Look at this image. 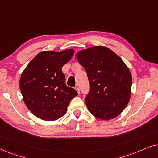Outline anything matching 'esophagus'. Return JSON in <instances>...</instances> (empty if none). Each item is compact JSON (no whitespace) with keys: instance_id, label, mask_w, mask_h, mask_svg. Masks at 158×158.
Masks as SVG:
<instances>
[{"instance_id":"34e87169","label":"esophagus","mask_w":158,"mask_h":158,"mask_svg":"<svg viewBox=\"0 0 158 158\" xmlns=\"http://www.w3.org/2000/svg\"><path fill=\"white\" fill-rule=\"evenodd\" d=\"M75 90H77V92L78 93V94H80V89H79V88L78 87H75Z\"/></svg>"}]
</instances>
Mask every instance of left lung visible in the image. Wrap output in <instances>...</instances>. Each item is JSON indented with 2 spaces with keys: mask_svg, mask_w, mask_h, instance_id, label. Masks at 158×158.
Returning a JSON list of instances; mask_svg holds the SVG:
<instances>
[{
  "mask_svg": "<svg viewBox=\"0 0 158 158\" xmlns=\"http://www.w3.org/2000/svg\"><path fill=\"white\" fill-rule=\"evenodd\" d=\"M76 56L89 81L90 91L85 98L88 110L102 120L116 117L130 98L132 79L129 68L116 54L106 47L83 49Z\"/></svg>",
  "mask_w": 158,
  "mask_h": 158,
  "instance_id": "left-lung-1",
  "label": "left lung"
}]
</instances>
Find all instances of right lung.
<instances>
[{
	"mask_svg": "<svg viewBox=\"0 0 158 158\" xmlns=\"http://www.w3.org/2000/svg\"><path fill=\"white\" fill-rule=\"evenodd\" d=\"M74 54L73 49L43 51L23 70L20 90L28 109L46 121L57 120L66 113L67 107L77 92L65 84L62 67Z\"/></svg>",
	"mask_w": 158,
	"mask_h": 158,
	"instance_id": "right-lung-1",
	"label": "right lung"
}]
</instances>
